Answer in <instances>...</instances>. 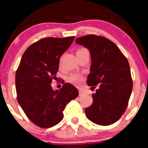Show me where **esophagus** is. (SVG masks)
I'll return each mask as SVG.
<instances>
[{
  "instance_id": "34e87169",
  "label": "esophagus",
  "mask_w": 148,
  "mask_h": 148,
  "mask_svg": "<svg viewBox=\"0 0 148 148\" xmlns=\"http://www.w3.org/2000/svg\"><path fill=\"white\" fill-rule=\"evenodd\" d=\"M79 96H83L85 94V92L83 91L82 89H79Z\"/></svg>"
}]
</instances>
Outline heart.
<instances>
[{"mask_svg": "<svg viewBox=\"0 0 148 148\" xmlns=\"http://www.w3.org/2000/svg\"><path fill=\"white\" fill-rule=\"evenodd\" d=\"M82 50H84V49H79L77 51H80ZM82 76L79 74H72L68 77V79H67L69 82L73 84H79L82 82Z\"/></svg>", "mask_w": 148, "mask_h": 148, "instance_id": "obj_1", "label": "heart"}]
</instances>
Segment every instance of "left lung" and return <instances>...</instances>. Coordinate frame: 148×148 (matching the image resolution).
<instances>
[{"label": "left lung", "mask_w": 148, "mask_h": 148, "mask_svg": "<svg viewBox=\"0 0 148 148\" xmlns=\"http://www.w3.org/2000/svg\"><path fill=\"white\" fill-rule=\"evenodd\" d=\"M76 43L90 52L92 64L87 84L94 89L99 84L85 114L97 125H112L124 114L132 93L129 62L117 45L104 36L91 34L77 38Z\"/></svg>", "instance_id": "left-lung-1"}]
</instances>
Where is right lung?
Wrapping results in <instances>:
<instances>
[{
	"label": "right lung",
	"mask_w": 148,
	"mask_h": 148,
	"mask_svg": "<svg viewBox=\"0 0 148 148\" xmlns=\"http://www.w3.org/2000/svg\"><path fill=\"white\" fill-rule=\"evenodd\" d=\"M75 36L42 38L23 53L16 73L18 102L31 122L49 128L63 119L66 105L78 97L77 88L65 83L60 90L52 89L56 79L59 59Z\"/></svg>",
	"instance_id": "add662e5"
}]
</instances>
